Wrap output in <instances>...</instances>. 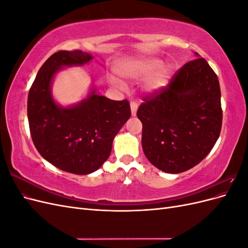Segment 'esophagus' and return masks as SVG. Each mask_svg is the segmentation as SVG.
<instances>
[{"label":"esophagus","instance_id":"1","mask_svg":"<svg viewBox=\"0 0 248 248\" xmlns=\"http://www.w3.org/2000/svg\"><path fill=\"white\" fill-rule=\"evenodd\" d=\"M138 108H139V104L136 101H131L130 102V108H131V115L132 116H136L137 115Z\"/></svg>","mask_w":248,"mask_h":248}]
</instances>
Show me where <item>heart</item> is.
I'll use <instances>...</instances> for the list:
<instances>
[{
  "label": "heart",
  "mask_w": 248,
  "mask_h": 248,
  "mask_svg": "<svg viewBox=\"0 0 248 248\" xmlns=\"http://www.w3.org/2000/svg\"><path fill=\"white\" fill-rule=\"evenodd\" d=\"M162 65V62L157 59H145L136 61L128 66H125L121 70V74L129 79H137L141 80L148 78L147 81V90L148 91H157L167 85L168 78L170 73V68L169 66ZM112 85H115L119 89L125 90L126 85L122 80L112 78H111Z\"/></svg>",
  "instance_id": "b5f03b06"
}]
</instances>
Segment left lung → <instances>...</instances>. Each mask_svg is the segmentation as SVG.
I'll use <instances>...</instances> for the list:
<instances>
[{"mask_svg":"<svg viewBox=\"0 0 248 248\" xmlns=\"http://www.w3.org/2000/svg\"><path fill=\"white\" fill-rule=\"evenodd\" d=\"M220 97L218 78L204 58L187 62L167 87L142 97L137 116L148 160L170 174L196 167L219 138Z\"/></svg>","mask_w":248,"mask_h":248,"instance_id":"obj_1","label":"left lung"}]
</instances>
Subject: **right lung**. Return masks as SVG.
<instances>
[{
  "label": "right lung",
  "instance_id": "obj_1",
  "mask_svg": "<svg viewBox=\"0 0 248 248\" xmlns=\"http://www.w3.org/2000/svg\"><path fill=\"white\" fill-rule=\"evenodd\" d=\"M92 56L81 50H59L41 66L28 96L32 140L40 155L58 169L76 175L98 170L111 151L112 140L131 116L128 100L95 94L71 108L56 104L50 82L63 66L82 65Z\"/></svg>",
  "mask_w": 248,
  "mask_h": 248
}]
</instances>
